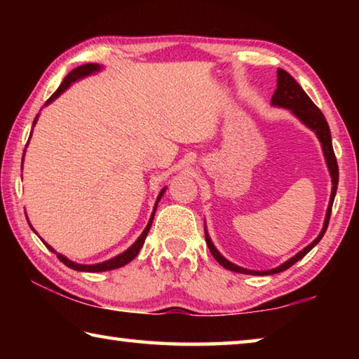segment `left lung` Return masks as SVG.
Returning a JSON list of instances; mask_svg holds the SVG:
<instances>
[{"label":"left lung","mask_w":359,"mask_h":359,"mask_svg":"<svg viewBox=\"0 0 359 359\" xmlns=\"http://www.w3.org/2000/svg\"><path fill=\"white\" fill-rule=\"evenodd\" d=\"M271 104L276 107H283L288 109V111L294 115V117L301 121L302 125H306L309 130H312L315 133V136L318 137V141L321 144V150H323L325 155V161L327 166V171H330L331 175V182H332V188H331V196H330V204H327L326 209V217L323 222V228H321L320 234L315 238L311 244L307 247H304L299 253H296L294 257H291L290 259L285 261L280 266L274 267V269H267V271H252V269H245V267H241L238 264L231 263L229 259H226L223 255L217 250V247L212 242L210 236L208 233V228L204 224V233H205V242H208V247L210 253L214 255V258L220 263L224 269L233 271V272H239V274H248V276H272V274H278V272L287 271L288 267L297 263L301 258L306 257V255L312 250V248L318 244L323 238V234L326 233L327 223H330V217H331V209H332V203L334 198H336V191H337V184H339V168H337V161H336V155H334L332 150V141H331V131H330V125L325 118V115L321 114L320 109L313 104L312 100L309 98L307 93L301 88V85L297 83L293 77H291L287 71H283L278 68L277 69V88L274 95H272Z\"/></svg>","instance_id":"1"}]
</instances>
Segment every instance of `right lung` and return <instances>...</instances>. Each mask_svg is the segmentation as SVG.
<instances>
[{"instance_id":"right-lung-1","label":"right lung","mask_w":359,"mask_h":359,"mask_svg":"<svg viewBox=\"0 0 359 359\" xmlns=\"http://www.w3.org/2000/svg\"><path fill=\"white\" fill-rule=\"evenodd\" d=\"M102 69V66L101 65H98V63H88V65H82V66H77L76 69H72L68 76L65 77V81L62 82V85H60L58 87V90L55 93H53L50 98H48L47 101H46V106H48L50 104V102H53L55 101L60 95H62L63 92H66V90H68L72 83L74 82H77V81H81V79H83V77H87V76H92V74H96V72H100ZM38 118H39V114L36 115V118H34V121H33V126L36 125V121H38ZM32 133H33V128H32ZM29 137H32V135H29ZM29 141V139H28ZM27 145H28V142H27ZM27 149V147H25ZM23 158H25V154H23ZM23 158H22V168H23ZM165 191H166V187L163 188V190L160 191V194H158V198H156V201H155V205H154V212H151V215H150V220H149V223H147V226H145V229L142 231V234L139 236V238L136 239V242L135 244H133L130 248H126L125 252H121L120 255H117V257H114V258H111V259H107V261H102V263H96V264H79V263H76V261H71L69 258H66L65 255H62V253H58L57 250H53V247H50L48 244H46L44 241V244L47 245V248L50 252H53L57 255V258L62 261L63 264H66L68 267H71V269H74V271H81V272H104V271H112V269H118V267H121V266H125V264H128L130 261H133L135 259L136 257H137V253H139V250H141L142 248V245H144V242H145V238H147V234H149V231H150V226H151V222H154V217H155V210H156V205H158V203H160V199H161V196L163 194H165ZM27 215V214H25ZM28 220V218H27ZM29 223V222H28ZM29 226H32V224H29ZM32 229L34 231V228L32 226ZM36 233V231H34Z\"/></svg>"}]
</instances>
